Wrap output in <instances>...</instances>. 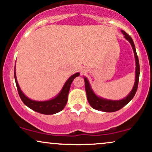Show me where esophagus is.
I'll list each match as a JSON object with an SVG mask.
<instances>
[{"instance_id":"obj_1","label":"esophagus","mask_w":152,"mask_h":152,"mask_svg":"<svg viewBox=\"0 0 152 152\" xmlns=\"http://www.w3.org/2000/svg\"><path fill=\"white\" fill-rule=\"evenodd\" d=\"M83 72H84V71H83Z\"/></svg>"}]
</instances>
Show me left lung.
<instances>
[{
    "mask_svg": "<svg viewBox=\"0 0 152 152\" xmlns=\"http://www.w3.org/2000/svg\"><path fill=\"white\" fill-rule=\"evenodd\" d=\"M121 33L124 35V38L129 41L132 45V48H133L134 57H135L136 61V71H135V82L133 86V88L131 91V92L128 94L126 97L124 98L121 100H109L99 97L94 92L93 89L91 87L89 81L86 77H84L85 81V88H86L87 99L89 104L92 108L94 109L99 110L101 111H104V112H114V111H118L121 109L124 106H126L129 102L134 98L136 92H137L138 88V83H139V74H140V68H139V62L138 56L136 51L135 46L132 38H131L129 35H128L124 31H121Z\"/></svg>",
    "mask_w": 152,
    "mask_h": 152,
    "instance_id": "1",
    "label": "left lung"
}]
</instances>
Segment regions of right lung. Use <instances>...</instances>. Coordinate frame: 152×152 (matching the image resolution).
I'll list each match as a JSON object with an SVG mask.
<instances>
[{
  "label": "right lung",
  "mask_w": 152,
  "mask_h": 152,
  "mask_svg": "<svg viewBox=\"0 0 152 152\" xmlns=\"http://www.w3.org/2000/svg\"><path fill=\"white\" fill-rule=\"evenodd\" d=\"M79 75V73H76V74H74L68 78L67 81H66L65 84L63 86L62 89L61 90V91L59 92L58 95L56 97H54L53 99H51L48 101L39 102V101H35L29 99L28 97L26 96L25 94L23 93V91L18 85V81H17L15 71H14L15 84H16L17 89H18L19 96L21 99L23 104L28 108L36 111V112L47 115L56 114V113L62 111L64 109L68 101V96H69L71 83L74 81V78L77 77Z\"/></svg>",
  "instance_id": "obj_1"
}]
</instances>
